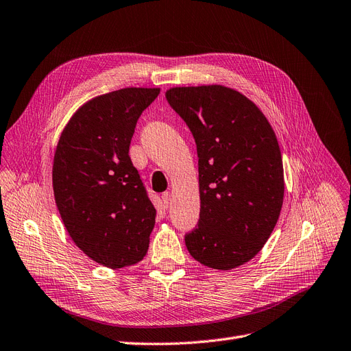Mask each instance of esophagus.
<instances>
[{
    "instance_id": "1",
    "label": "esophagus",
    "mask_w": 351,
    "mask_h": 351,
    "mask_svg": "<svg viewBox=\"0 0 351 351\" xmlns=\"http://www.w3.org/2000/svg\"><path fill=\"white\" fill-rule=\"evenodd\" d=\"M161 199H162V203L165 204V207H168V204H170V202H171V193H168V191L162 193Z\"/></svg>"
}]
</instances>
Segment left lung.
<instances>
[{
  "label": "left lung",
  "mask_w": 351,
  "mask_h": 351,
  "mask_svg": "<svg viewBox=\"0 0 351 351\" xmlns=\"http://www.w3.org/2000/svg\"><path fill=\"white\" fill-rule=\"evenodd\" d=\"M165 97L197 145L200 219L186 246L208 268H237L259 254L281 215L285 181L276 135L262 110L232 88L178 86Z\"/></svg>",
  "instance_id": "left-lung-1"
}]
</instances>
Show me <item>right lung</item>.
Returning a JSON list of instances; mask_svg holds the SVG:
<instances>
[{
  "instance_id": "obj_1",
  "label": "right lung",
  "mask_w": 351,
  "mask_h": 351,
  "mask_svg": "<svg viewBox=\"0 0 351 351\" xmlns=\"http://www.w3.org/2000/svg\"><path fill=\"white\" fill-rule=\"evenodd\" d=\"M160 88H123L83 104L53 160V191L64 228L92 261L118 269L147 255L156 208L130 158L138 118Z\"/></svg>"
}]
</instances>
